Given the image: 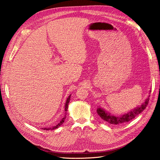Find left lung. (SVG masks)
<instances>
[{
  "mask_svg": "<svg viewBox=\"0 0 160 160\" xmlns=\"http://www.w3.org/2000/svg\"><path fill=\"white\" fill-rule=\"evenodd\" d=\"M149 100V98H148L144 102V103L142 105V106L137 108L134 110L131 111L130 112L128 113L127 114L123 115L122 117H116V116L111 115L107 112H105V111L101 108H98V109H97V112H98V115L100 116V118L103 120H104L105 122H107L110 124L119 125L121 123L129 122V121L134 119L138 115L141 113L147 107Z\"/></svg>",
  "mask_w": 160,
  "mask_h": 160,
  "instance_id": "1",
  "label": "left lung"
}]
</instances>
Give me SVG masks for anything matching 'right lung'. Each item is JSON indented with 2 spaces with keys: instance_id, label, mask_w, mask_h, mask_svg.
I'll return each instance as SVG.
<instances>
[{
  "instance_id": "right-lung-1",
  "label": "right lung",
  "mask_w": 160,
  "mask_h": 160,
  "mask_svg": "<svg viewBox=\"0 0 160 160\" xmlns=\"http://www.w3.org/2000/svg\"><path fill=\"white\" fill-rule=\"evenodd\" d=\"M70 98H71V95H69V98H67V101H66V104H65V115H64V118H62V119H61V122L58 123L57 125H55V126H53L52 128H45L44 129L45 130H50V129H57V128H59V126H61V125L64 123V121H65V118H66V113H67V108H68V104H69V101H70Z\"/></svg>"
}]
</instances>
